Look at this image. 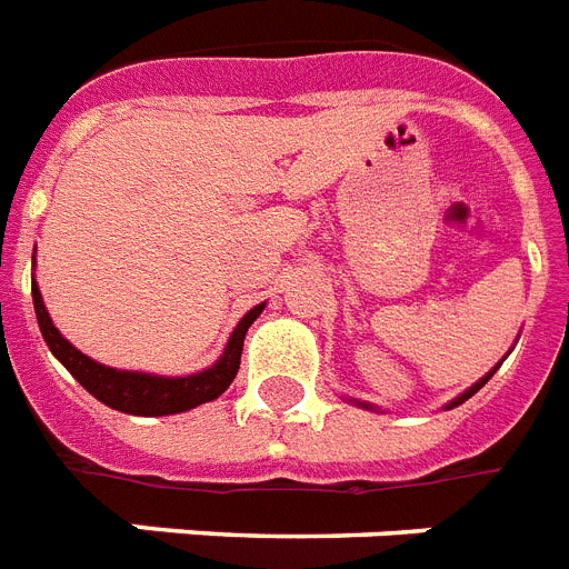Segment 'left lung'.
Segmentation results:
<instances>
[{
  "instance_id": "left-lung-1",
  "label": "left lung",
  "mask_w": 569,
  "mask_h": 569,
  "mask_svg": "<svg viewBox=\"0 0 569 569\" xmlns=\"http://www.w3.org/2000/svg\"><path fill=\"white\" fill-rule=\"evenodd\" d=\"M490 376H493V372H488V376H485V379H481V381H476V385H472V388H470V390H467V393H461V397H458V399H456V402H452V406H449V408H456V406H461V402H465V399H470V397H472V393H476V390H479V388H485V381H488V379H490Z\"/></svg>"
}]
</instances>
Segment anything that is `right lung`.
Returning a JSON list of instances; mask_svg holds the SVG:
<instances>
[{"label": "right lung", "mask_w": 569, "mask_h": 569, "mask_svg": "<svg viewBox=\"0 0 569 569\" xmlns=\"http://www.w3.org/2000/svg\"><path fill=\"white\" fill-rule=\"evenodd\" d=\"M31 299H34V313H38L47 347L72 372V379L108 408H117L122 413H138V417H163V413L190 411V408L220 397L238 376L240 352H243V338H247L249 326L263 311V306H256L238 322V329L231 331L229 347H226L222 358L213 363L211 370L184 376V379H163V376H147V372L113 370V367H102L93 358L81 356L79 349L72 347L70 340H63L61 331L52 326L38 284H31Z\"/></svg>", "instance_id": "1"}]
</instances>
